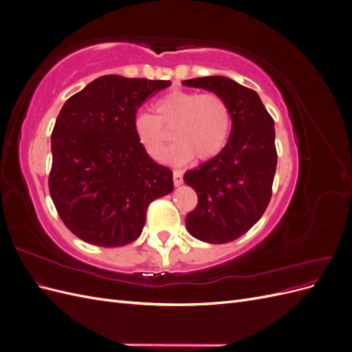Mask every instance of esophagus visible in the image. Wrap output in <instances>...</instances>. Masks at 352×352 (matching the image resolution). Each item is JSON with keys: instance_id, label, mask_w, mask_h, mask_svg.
<instances>
[{"instance_id": "obj_1", "label": "esophagus", "mask_w": 352, "mask_h": 352, "mask_svg": "<svg viewBox=\"0 0 352 352\" xmlns=\"http://www.w3.org/2000/svg\"><path fill=\"white\" fill-rule=\"evenodd\" d=\"M173 184L176 186H180L184 184V173L180 172V170H175L173 172Z\"/></svg>"}]
</instances>
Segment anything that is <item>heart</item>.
Returning <instances> with one entry per match:
<instances>
[{
  "mask_svg": "<svg viewBox=\"0 0 352 352\" xmlns=\"http://www.w3.org/2000/svg\"><path fill=\"white\" fill-rule=\"evenodd\" d=\"M232 124L230 107L219 94L173 91L154 104V116L135 117L133 131L148 155L164 157L168 141H177L166 154L173 164H185L214 158L225 148Z\"/></svg>",
  "mask_w": 352,
  "mask_h": 352,
  "instance_id": "1",
  "label": "heart"
}]
</instances>
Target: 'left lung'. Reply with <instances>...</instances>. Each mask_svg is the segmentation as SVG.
Returning a JSON list of instances; mask_svg holds the SVG:
<instances>
[{
    "label": "left lung",
    "mask_w": 352,
    "mask_h": 352,
    "mask_svg": "<svg viewBox=\"0 0 352 352\" xmlns=\"http://www.w3.org/2000/svg\"><path fill=\"white\" fill-rule=\"evenodd\" d=\"M184 85L221 95L232 114L225 148L184 176L198 195L197 207L186 216V228L199 241L232 242L261 219L272 198L278 164L273 117L257 92L229 78H195Z\"/></svg>",
    "instance_id": "1"
}]
</instances>
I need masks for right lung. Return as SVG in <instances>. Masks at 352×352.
<instances>
[{"mask_svg": "<svg viewBox=\"0 0 352 352\" xmlns=\"http://www.w3.org/2000/svg\"><path fill=\"white\" fill-rule=\"evenodd\" d=\"M170 85L107 74L63 105L51 135L48 188L79 239L105 248L133 242L148 206L173 190V172L148 155L133 131L138 109Z\"/></svg>", "mask_w": 352, "mask_h": 352, "instance_id": "1", "label": "right lung"}]
</instances>
